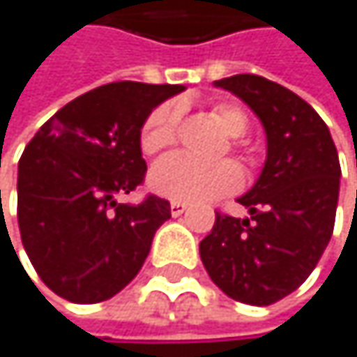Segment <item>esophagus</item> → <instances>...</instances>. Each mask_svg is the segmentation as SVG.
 <instances>
[{
    "mask_svg": "<svg viewBox=\"0 0 357 357\" xmlns=\"http://www.w3.org/2000/svg\"><path fill=\"white\" fill-rule=\"evenodd\" d=\"M185 211H187V204H185V202H172V204H170V213H172L174 217H181Z\"/></svg>",
    "mask_w": 357,
    "mask_h": 357,
    "instance_id": "esophagus-1",
    "label": "esophagus"
}]
</instances>
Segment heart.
I'll return each instance as SVG.
<instances>
[{"label":"heart","mask_w":357,"mask_h":357,"mask_svg":"<svg viewBox=\"0 0 357 357\" xmlns=\"http://www.w3.org/2000/svg\"><path fill=\"white\" fill-rule=\"evenodd\" d=\"M217 126L227 134L229 149L241 151V136L249 130V114L234 102H217L211 108ZM181 106L176 102H166L151 110L140 128V151L146 157L159 155L172 149L178 140ZM155 193L170 198L174 202H204L236 191L243 183L241 170L231 162L217 164H195L187 157L172 155L162 159L149 176Z\"/></svg>","instance_id":"obj_1"}]
</instances>
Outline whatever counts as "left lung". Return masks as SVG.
Listing matches in <instances>:
<instances>
[{
  "mask_svg": "<svg viewBox=\"0 0 357 357\" xmlns=\"http://www.w3.org/2000/svg\"><path fill=\"white\" fill-rule=\"evenodd\" d=\"M215 84L238 96L261 119L268 157L253 189L238 200L249 217L217 211L200 257L223 294L268 307L305 283L326 251L341 164L324 119L283 84L255 74Z\"/></svg>",
  "mask_w": 357,
  "mask_h": 357,
  "instance_id": "obj_1",
  "label": "left lung"
}]
</instances>
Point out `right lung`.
<instances>
[{
  "label": "right lung",
  "instance_id": "obj_1",
  "mask_svg": "<svg viewBox=\"0 0 357 357\" xmlns=\"http://www.w3.org/2000/svg\"><path fill=\"white\" fill-rule=\"evenodd\" d=\"M181 84L119 80L52 114L19 162L21 241L38 277L57 296L93 305L119 294L142 268L170 202L149 193L116 202L144 183L140 128Z\"/></svg>",
  "mask_w": 357,
  "mask_h": 357
}]
</instances>
